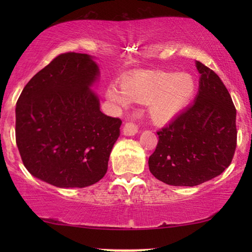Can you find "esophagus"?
Listing matches in <instances>:
<instances>
[{
	"mask_svg": "<svg viewBox=\"0 0 252 252\" xmlns=\"http://www.w3.org/2000/svg\"><path fill=\"white\" fill-rule=\"evenodd\" d=\"M137 126L134 125L133 123H127L125 126H124L123 128V132L125 135L127 136H132V135H135V134L137 133Z\"/></svg>",
	"mask_w": 252,
	"mask_h": 252,
	"instance_id": "obj_1",
	"label": "esophagus"
}]
</instances>
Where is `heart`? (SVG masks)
I'll return each instance as SVG.
<instances>
[{"label":"heart","mask_w":252,"mask_h":252,"mask_svg":"<svg viewBox=\"0 0 252 252\" xmlns=\"http://www.w3.org/2000/svg\"><path fill=\"white\" fill-rule=\"evenodd\" d=\"M195 93L196 81L190 73L143 71L124 78L120 89L110 86L106 97L120 106L128 101L148 104L153 122L166 124L190 103Z\"/></svg>","instance_id":"heart-1"}]
</instances>
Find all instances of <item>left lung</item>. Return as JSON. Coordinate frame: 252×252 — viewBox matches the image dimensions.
Segmentation results:
<instances>
[{
	"instance_id": "1",
	"label": "left lung",
	"mask_w": 252,
	"mask_h": 252,
	"mask_svg": "<svg viewBox=\"0 0 252 252\" xmlns=\"http://www.w3.org/2000/svg\"><path fill=\"white\" fill-rule=\"evenodd\" d=\"M199 78L195 102L158 130L149 157L155 178L172 186L201 185L221 174L236 149V109L228 91L211 68L196 62Z\"/></svg>"
}]
</instances>
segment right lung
Returning <instances> with one entry per match:
<instances>
[{
  "label": "right lung",
  "mask_w": 252,
  "mask_h": 252,
  "mask_svg": "<svg viewBox=\"0 0 252 252\" xmlns=\"http://www.w3.org/2000/svg\"><path fill=\"white\" fill-rule=\"evenodd\" d=\"M99 74L87 54L58 55L24 87L16 143L27 171L60 188L96 184L108 171L122 120L99 110L91 91Z\"/></svg>",
  "instance_id": "add662e5"
}]
</instances>
